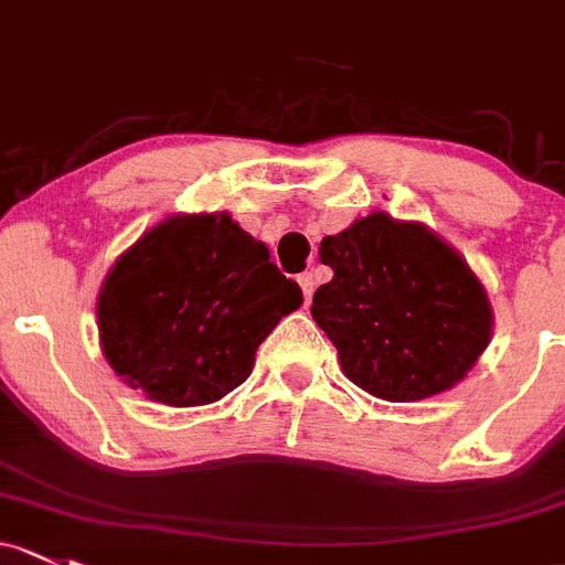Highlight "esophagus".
Returning a JSON list of instances; mask_svg holds the SVG:
<instances>
[{"label": "esophagus", "instance_id": "esophagus-1", "mask_svg": "<svg viewBox=\"0 0 565 565\" xmlns=\"http://www.w3.org/2000/svg\"><path fill=\"white\" fill-rule=\"evenodd\" d=\"M302 295H306V302H311V295L313 289H317V273H302V276L298 278Z\"/></svg>", "mask_w": 565, "mask_h": 565}]
</instances>
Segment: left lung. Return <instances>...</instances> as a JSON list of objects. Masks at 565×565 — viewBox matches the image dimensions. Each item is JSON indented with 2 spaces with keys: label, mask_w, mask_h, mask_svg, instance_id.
<instances>
[{
  "label": "left lung",
  "mask_w": 565,
  "mask_h": 565,
  "mask_svg": "<svg viewBox=\"0 0 565 565\" xmlns=\"http://www.w3.org/2000/svg\"><path fill=\"white\" fill-rule=\"evenodd\" d=\"M332 278L311 317L349 382L392 403L452 390L492 338V306L471 265L419 222L373 211L322 237Z\"/></svg>",
  "instance_id": "obj_1"
}]
</instances>
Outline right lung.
<instances>
[{
    "mask_svg": "<svg viewBox=\"0 0 565 565\" xmlns=\"http://www.w3.org/2000/svg\"><path fill=\"white\" fill-rule=\"evenodd\" d=\"M302 292L227 211L173 213L110 267L97 295L99 347L148 401H222L248 379L259 343Z\"/></svg>",
    "mask_w": 565,
    "mask_h": 565,
    "instance_id": "1",
    "label": "right lung"
}]
</instances>
